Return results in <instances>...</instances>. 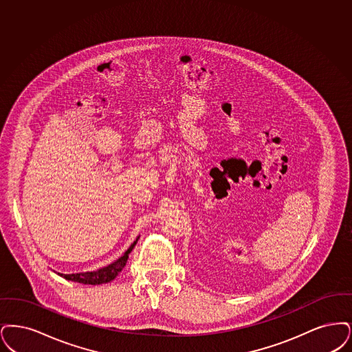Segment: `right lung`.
<instances>
[{
  "label": "right lung",
  "instance_id": "right-lung-1",
  "mask_svg": "<svg viewBox=\"0 0 352 352\" xmlns=\"http://www.w3.org/2000/svg\"><path fill=\"white\" fill-rule=\"evenodd\" d=\"M138 238L133 245L129 247V250L123 254L117 261H114L113 264L107 265L102 270H98L96 272H85V274H74V275H63L59 274L61 277H64L65 280L69 281H76V283H81V284H91V285H98V284H104V283H109L113 278H116L117 275L122 271L129 259V254L133 251V248L137 245Z\"/></svg>",
  "mask_w": 352,
  "mask_h": 352
}]
</instances>
